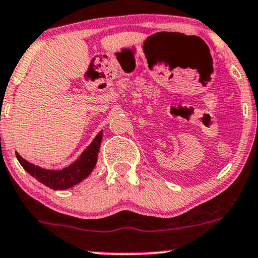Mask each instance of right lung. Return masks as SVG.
I'll return each mask as SVG.
<instances>
[{
    "mask_svg": "<svg viewBox=\"0 0 258 258\" xmlns=\"http://www.w3.org/2000/svg\"><path fill=\"white\" fill-rule=\"evenodd\" d=\"M102 135L103 133L99 131L91 144L83 151L79 159L63 169L52 170L40 168L38 166L27 162L18 153H15V155H17V159L21 166H23V168L29 174L32 175L33 178L38 180L39 182L52 188V190H66V188H70L74 185L79 184L80 181H83L84 179L88 178L91 174V172L96 166V162H97L98 151L102 142Z\"/></svg>",
    "mask_w": 258,
    "mask_h": 258,
    "instance_id": "add662e5",
    "label": "right lung"
}]
</instances>
